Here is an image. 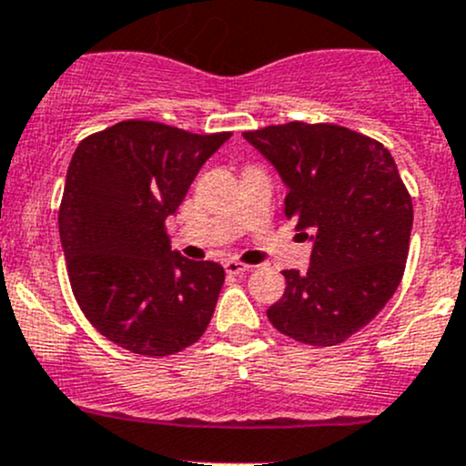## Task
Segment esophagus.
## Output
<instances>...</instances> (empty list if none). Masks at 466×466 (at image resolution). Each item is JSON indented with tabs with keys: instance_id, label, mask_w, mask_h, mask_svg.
Masks as SVG:
<instances>
[{
	"instance_id": "1",
	"label": "esophagus",
	"mask_w": 466,
	"mask_h": 466,
	"mask_svg": "<svg viewBox=\"0 0 466 466\" xmlns=\"http://www.w3.org/2000/svg\"><path fill=\"white\" fill-rule=\"evenodd\" d=\"M248 270H250V266H248V263L234 261V259L225 261V272H228V275H243V272H248Z\"/></svg>"
}]
</instances>
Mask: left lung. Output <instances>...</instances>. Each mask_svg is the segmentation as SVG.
<instances>
[{
    "label": "left lung",
    "mask_w": 466,
    "mask_h": 466,
    "mask_svg": "<svg viewBox=\"0 0 466 466\" xmlns=\"http://www.w3.org/2000/svg\"><path fill=\"white\" fill-rule=\"evenodd\" d=\"M243 137L279 171L286 218L313 241L309 270H284L268 320L304 345H338L377 318L403 277L412 200L397 164L377 139L338 124L290 121Z\"/></svg>",
    "instance_id": "obj_1"
}]
</instances>
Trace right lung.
Wrapping results in <instances>:
<instances>
[{"instance_id":"right-lung-1","label":"right lung","mask_w":466,"mask_h":466,"mask_svg":"<svg viewBox=\"0 0 466 466\" xmlns=\"http://www.w3.org/2000/svg\"><path fill=\"white\" fill-rule=\"evenodd\" d=\"M229 135L128 119L69 162L58 209L69 284L89 324L133 354H177L214 316L223 266L173 252L167 218Z\"/></svg>"}]
</instances>
